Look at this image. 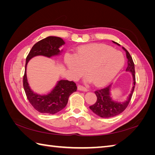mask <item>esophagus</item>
<instances>
[{
  "instance_id": "1",
  "label": "esophagus",
  "mask_w": 155,
  "mask_h": 155,
  "mask_svg": "<svg viewBox=\"0 0 155 155\" xmlns=\"http://www.w3.org/2000/svg\"><path fill=\"white\" fill-rule=\"evenodd\" d=\"M78 89L79 91H88V89L87 87L83 86V85H78Z\"/></svg>"
}]
</instances>
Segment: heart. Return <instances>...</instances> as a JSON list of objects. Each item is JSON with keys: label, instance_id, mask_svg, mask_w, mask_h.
<instances>
[{"label": "heart", "instance_id": "b5f03b06", "mask_svg": "<svg viewBox=\"0 0 155 155\" xmlns=\"http://www.w3.org/2000/svg\"><path fill=\"white\" fill-rule=\"evenodd\" d=\"M66 64L74 77H79L86 70L88 81L101 86L113 79L123 68L124 59L120 52L103 44H91L78 48L75 55L67 54Z\"/></svg>", "mask_w": 155, "mask_h": 155}]
</instances>
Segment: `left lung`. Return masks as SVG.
I'll return each instance as SVG.
<instances>
[{
  "mask_svg": "<svg viewBox=\"0 0 155 155\" xmlns=\"http://www.w3.org/2000/svg\"><path fill=\"white\" fill-rule=\"evenodd\" d=\"M113 42L118 45L116 42L113 41ZM123 48L126 52L127 58H128V66L126 70L127 71H130L132 72L133 76L134 86L132 88V90L130 91V94L128 96L127 100L125 101L124 102H122V103H120V102L114 101L112 99L110 94L111 84L108 85L107 87L101 88V89H98L95 91L94 93L97 95V99L96 103L94 104H92L91 106L89 107V108L94 113L101 117L110 118L117 116V115L123 113L128 107L133 96L136 81L134 64L133 61L132 57L129 54V52H128V51L125 48L123 47Z\"/></svg>",
  "mask_w": 155,
  "mask_h": 155,
  "instance_id": "left-lung-1",
  "label": "left lung"
}]
</instances>
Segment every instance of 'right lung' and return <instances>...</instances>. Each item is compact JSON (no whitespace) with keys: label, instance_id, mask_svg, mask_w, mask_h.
I'll list each match as a JSON object with an SVG mask.
<instances>
[{"label":"right lung","instance_id":"right-lung-1","mask_svg":"<svg viewBox=\"0 0 155 155\" xmlns=\"http://www.w3.org/2000/svg\"><path fill=\"white\" fill-rule=\"evenodd\" d=\"M64 44V42L61 38L48 37L35 44L26 58L23 87L29 103L39 113L47 114L58 113L66 107L70 95L77 90L74 82L61 80L58 82L51 92L47 94H40L32 91L28 83L26 68L29 60L38 55L51 57L60 54L59 48Z\"/></svg>","mask_w":155,"mask_h":155}]
</instances>
